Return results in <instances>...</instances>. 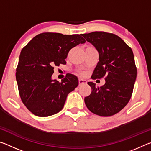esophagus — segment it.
<instances>
[{"label": "esophagus", "instance_id": "1", "mask_svg": "<svg viewBox=\"0 0 151 151\" xmlns=\"http://www.w3.org/2000/svg\"><path fill=\"white\" fill-rule=\"evenodd\" d=\"M86 83V81L83 80V79H79L78 80V85L81 86L83 85H85Z\"/></svg>", "mask_w": 151, "mask_h": 151}]
</instances>
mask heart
<instances>
[{"label": "heart", "instance_id": "b5f03b06", "mask_svg": "<svg viewBox=\"0 0 151 151\" xmlns=\"http://www.w3.org/2000/svg\"><path fill=\"white\" fill-rule=\"evenodd\" d=\"M78 74H79V75H80L81 76H84V75H85V73H84V72H79Z\"/></svg>", "mask_w": 151, "mask_h": 151}]
</instances>
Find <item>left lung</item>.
<instances>
[{"label":"left lung","mask_w":151,"mask_h":151,"mask_svg":"<svg viewBox=\"0 0 151 151\" xmlns=\"http://www.w3.org/2000/svg\"><path fill=\"white\" fill-rule=\"evenodd\" d=\"M81 35L99 53L92 79H105V84L101 87L88 82L92 91L85 98V104L97 115L112 116L121 111L131 98L137 74L133 52L123 40L112 33L95 31Z\"/></svg>","instance_id":"8db88e82"}]
</instances>
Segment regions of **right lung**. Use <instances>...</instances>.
Returning a JSON list of instances; mask_svg holds the SVG:
<instances>
[{
	"instance_id": "right-lung-1",
	"label": "right lung",
	"mask_w": 151,
	"mask_h": 151,
	"mask_svg": "<svg viewBox=\"0 0 151 151\" xmlns=\"http://www.w3.org/2000/svg\"><path fill=\"white\" fill-rule=\"evenodd\" d=\"M86 40L79 35L43 32L33 38L20 52L16 79L22 102L38 116H48L63 109L66 96L78 85L68 74L61 82L52 80L55 66L66 64L71 48Z\"/></svg>"
}]
</instances>
